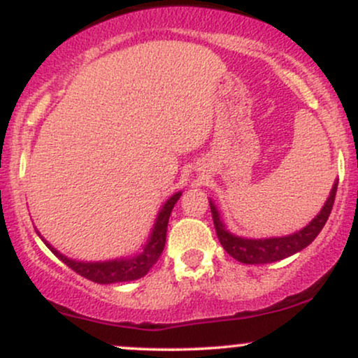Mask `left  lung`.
Wrapping results in <instances>:
<instances>
[{"instance_id": "8db88e82", "label": "left lung", "mask_w": 358, "mask_h": 358, "mask_svg": "<svg viewBox=\"0 0 358 358\" xmlns=\"http://www.w3.org/2000/svg\"><path fill=\"white\" fill-rule=\"evenodd\" d=\"M336 187H338V182L334 183V188H331L330 196L324 202L323 208L305 229L291 234V236L269 237V239H244V237L234 236L225 229L224 222L220 220L219 210L210 200L213 225H215V232L222 248L227 250L229 256L237 259L242 264H268V262H276L293 256L305 249L306 245H310L323 229V225L327 224L331 208H334Z\"/></svg>"}]
</instances>
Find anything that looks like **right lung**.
I'll use <instances>...</instances> for the list:
<instances>
[{
	"mask_svg": "<svg viewBox=\"0 0 358 358\" xmlns=\"http://www.w3.org/2000/svg\"><path fill=\"white\" fill-rule=\"evenodd\" d=\"M180 195H182V192L175 193L173 196H170V199L166 200V203L163 205V208L158 213V219L155 222L153 232H151L145 249H143L141 254H136V256L133 257L114 259V261L106 262H79L73 261V259H69L67 256H64V254H60L59 250L53 249L45 239L42 241L47 244V248L64 262V264H67L69 268L76 271L77 274H80V276H84L85 279L99 282V285L134 281V279L145 276L148 271L156 264L159 256H162L166 242L168 220H170V213L173 210L175 203L178 202Z\"/></svg>",
	"mask_w": 358,
	"mask_h": 358,
	"instance_id": "add662e5",
	"label": "right lung"
}]
</instances>
